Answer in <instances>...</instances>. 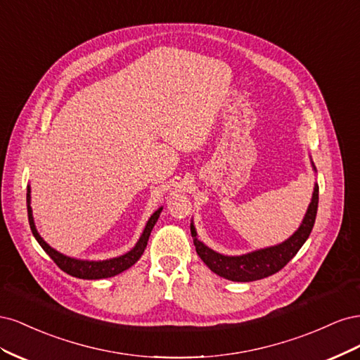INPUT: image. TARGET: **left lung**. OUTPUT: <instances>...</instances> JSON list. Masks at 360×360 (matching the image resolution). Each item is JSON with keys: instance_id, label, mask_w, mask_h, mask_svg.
I'll return each mask as SVG.
<instances>
[{"instance_id": "8db88e82", "label": "left lung", "mask_w": 360, "mask_h": 360, "mask_svg": "<svg viewBox=\"0 0 360 360\" xmlns=\"http://www.w3.org/2000/svg\"><path fill=\"white\" fill-rule=\"evenodd\" d=\"M314 167V163H312ZM315 171V167H314ZM319 209V184L314 186V193L311 204L304 214L300 226L297 231L294 233L285 242H282L276 246H270L264 249L254 250L245 255L238 257H228L214 252L213 249L207 248L202 242L198 240L197 231H195L193 224H191V233L193 238L195 249L197 254L204 263L209 266L212 271L219 275L225 279L236 281V282H250L267 278L270 275L276 274L282 267H284L288 261L299 252V249L307 242L309 237L312 226L315 222V216H317Z\"/></svg>"}]
</instances>
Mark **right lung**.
Listing matches in <instances>:
<instances>
[{
  "label": "right lung",
  "mask_w": 360,
  "mask_h": 360,
  "mask_svg": "<svg viewBox=\"0 0 360 360\" xmlns=\"http://www.w3.org/2000/svg\"><path fill=\"white\" fill-rule=\"evenodd\" d=\"M31 189L28 186L27 189V210H28V222H30V228L32 231V236L36 237V240L39 242V245L43 248V250L53 259L63 271H66L68 275L79 278V279H103V278H111L115 276L122 271L127 270L130 266H134L136 261L143 255L144 249L147 246L148 237L151 230H153L155 224L159 219V214L162 212V207L150 216V219L144 228L143 234H141L138 243L135 245L134 249H130L127 254L117 257V258H111V259H103V261H86V259H76V258H70L60 254L58 250H56L53 248H51L43 238L40 237V234L36 230L34 225V219H32V210H31V195H30Z\"/></svg>",
  "instance_id": "1"
}]
</instances>
